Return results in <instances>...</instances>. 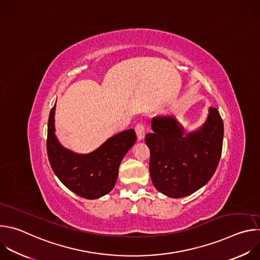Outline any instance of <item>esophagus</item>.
<instances>
[{
    "label": "esophagus",
    "mask_w": 260,
    "mask_h": 260,
    "mask_svg": "<svg viewBox=\"0 0 260 260\" xmlns=\"http://www.w3.org/2000/svg\"><path fill=\"white\" fill-rule=\"evenodd\" d=\"M136 134L139 140H143L145 137V126L142 123H138L136 125Z\"/></svg>",
    "instance_id": "34e87169"
}]
</instances>
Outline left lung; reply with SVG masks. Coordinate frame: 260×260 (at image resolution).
<instances>
[{"label": "left lung", "instance_id": "left-lung-1", "mask_svg": "<svg viewBox=\"0 0 260 260\" xmlns=\"http://www.w3.org/2000/svg\"><path fill=\"white\" fill-rule=\"evenodd\" d=\"M153 133L145 141L150 149L149 172L154 187L162 194L180 199L206 185L220 160L223 121L216 108H209L204 124L185 133L175 116L152 118Z\"/></svg>", "mask_w": 260, "mask_h": 260}]
</instances>
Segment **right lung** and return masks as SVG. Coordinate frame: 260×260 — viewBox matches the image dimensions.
<instances>
[{"mask_svg": "<svg viewBox=\"0 0 260 260\" xmlns=\"http://www.w3.org/2000/svg\"><path fill=\"white\" fill-rule=\"evenodd\" d=\"M55 105L50 111L47 131V154L50 166L60 182L74 193L95 200L113 189L124 155L136 143L133 128L110 137L87 154L73 152L57 140L54 125Z\"/></svg>", "mask_w": 260, "mask_h": 260, "instance_id": "1", "label": "right lung"}]
</instances>
